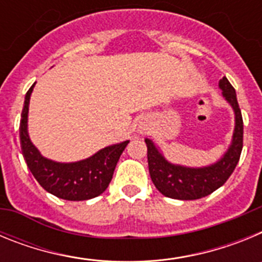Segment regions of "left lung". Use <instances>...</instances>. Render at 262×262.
<instances>
[{
    "instance_id": "left-lung-1",
    "label": "left lung",
    "mask_w": 262,
    "mask_h": 262,
    "mask_svg": "<svg viewBox=\"0 0 262 262\" xmlns=\"http://www.w3.org/2000/svg\"><path fill=\"white\" fill-rule=\"evenodd\" d=\"M223 97L231 103L235 111V133L230 149L221 161L206 168H185L169 164L151 140L145 139L148 155V166L152 182L163 195L173 200L191 201L209 195L230 178L239 163L243 149V117L237 103L236 93L231 82L223 77L219 81Z\"/></svg>"
}]
</instances>
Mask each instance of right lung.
I'll return each mask as SVG.
<instances>
[{
    "label": "right lung",
    "mask_w": 262,
    "mask_h": 262,
    "mask_svg": "<svg viewBox=\"0 0 262 262\" xmlns=\"http://www.w3.org/2000/svg\"><path fill=\"white\" fill-rule=\"evenodd\" d=\"M34 85L25 97L19 123L20 148L30 172L45 190L61 200L86 201L98 196L107 189L118 160L128 142L103 148L78 163L60 164L45 159L30 142L27 134V113Z\"/></svg>",
    "instance_id": "right-lung-1"
}]
</instances>
